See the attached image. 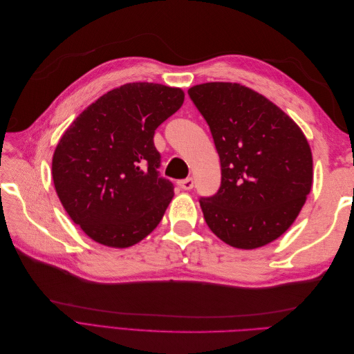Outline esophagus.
Here are the masks:
<instances>
[{
    "label": "esophagus",
    "instance_id": "1",
    "mask_svg": "<svg viewBox=\"0 0 354 354\" xmlns=\"http://www.w3.org/2000/svg\"><path fill=\"white\" fill-rule=\"evenodd\" d=\"M177 186H178L180 189H183V190L194 189V178L187 177V178H183V180H178V181H177Z\"/></svg>",
    "mask_w": 354,
    "mask_h": 354
}]
</instances>
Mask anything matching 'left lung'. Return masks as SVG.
<instances>
[{
	"mask_svg": "<svg viewBox=\"0 0 354 354\" xmlns=\"http://www.w3.org/2000/svg\"><path fill=\"white\" fill-rule=\"evenodd\" d=\"M187 94L220 156L217 194L199 199L208 227L234 248L273 242L294 223L312 189L313 159L303 131L241 84L207 82Z\"/></svg>",
	"mask_w": 354,
	"mask_h": 354,
	"instance_id": "8db88e82",
	"label": "left lung"
}]
</instances>
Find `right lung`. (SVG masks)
<instances>
[{
    "instance_id": "obj_1",
    "label": "right lung",
    "mask_w": 354,
    "mask_h": 354,
    "mask_svg": "<svg viewBox=\"0 0 354 354\" xmlns=\"http://www.w3.org/2000/svg\"><path fill=\"white\" fill-rule=\"evenodd\" d=\"M183 100L180 88L125 84L90 104L62 136L53 181L63 208L93 241L127 248L162 220L174 185L159 176L153 136Z\"/></svg>"
}]
</instances>
